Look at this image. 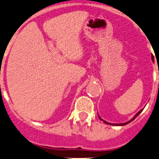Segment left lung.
I'll list each match as a JSON object with an SVG mask.
<instances>
[{"label":"left lung","mask_w":159,"mask_h":159,"mask_svg":"<svg viewBox=\"0 0 159 159\" xmlns=\"http://www.w3.org/2000/svg\"><path fill=\"white\" fill-rule=\"evenodd\" d=\"M142 111H143V109H141L140 111H139V112H138V113L137 114H136V115H134V117H133V118H131V120H130V121H127V122H125V123H121V124H111V123H109V122H107V121H104V120H102V118H101V117L100 116H98L99 117V118H100V119L101 120H102V121H104V122H105V123H106V124H108V125H118V126H121V125H127V124H129V123H130V122H131V121H133V120H134V118H136V117H137L138 116V115H139V114H140L141 113V112H142Z\"/></svg>","instance_id":"8db88e82"}]
</instances>
